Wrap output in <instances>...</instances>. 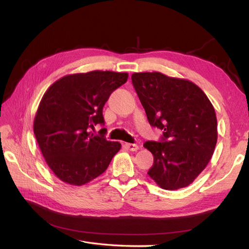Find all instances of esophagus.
I'll return each mask as SVG.
<instances>
[{
    "label": "esophagus",
    "mask_w": 249,
    "mask_h": 249,
    "mask_svg": "<svg viewBox=\"0 0 249 249\" xmlns=\"http://www.w3.org/2000/svg\"><path fill=\"white\" fill-rule=\"evenodd\" d=\"M125 146L129 148L131 152H136V150L139 149V146L137 144H133V143H126Z\"/></svg>",
    "instance_id": "1"
}]
</instances>
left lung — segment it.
<instances>
[{
	"instance_id": "8db88e82",
	"label": "left lung",
	"mask_w": 249,
	"mask_h": 249,
	"mask_svg": "<svg viewBox=\"0 0 249 249\" xmlns=\"http://www.w3.org/2000/svg\"><path fill=\"white\" fill-rule=\"evenodd\" d=\"M132 82L150 125L161 141L143 146L154 156L147 175L165 190L189 186L207 167L217 143L215 109L193 82L159 71L134 72Z\"/></svg>"
}]
</instances>
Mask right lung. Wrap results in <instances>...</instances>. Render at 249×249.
I'll use <instances>...</instances> for the list:
<instances>
[{
  "label": "right lung",
  "mask_w": 249,
  "mask_h": 249,
  "mask_svg": "<svg viewBox=\"0 0 249 249\" xmlns=\"http://www.w3.org/2000/svg\"><path fill=\"white\" fill-rule=\"evenodd\" d=\"M127 77V72L109 71L67 74L43 94L33 131L44 160L62 182L89 183L105 172L122 147L91 130L104 124V105Z\"/></svg>",
  "instance_id": "obj_1"
}]
</instances>
